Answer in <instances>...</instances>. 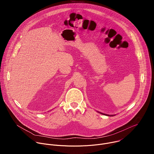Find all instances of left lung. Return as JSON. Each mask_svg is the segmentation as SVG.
<instances>
[{
	"mask_svg": "<svg viewBox=\"0 0 154 154\" xmlns=\"http://www.w3.org/2000/svg\"><path fill=\"white\" fill-rule=\"evenodd\" d=\"M100 113L102 114H104V115H106V116H115V115H109V114H104V113H102V112H99Z\"/></svg>",
	"mask_w": 154,
	"mask_h": 154,
	"instance_id": "8db88e82",
	"label": "left lung"
}]
</instances>
